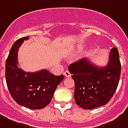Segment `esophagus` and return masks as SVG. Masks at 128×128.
<instances>
[{
    "label": "esophagus",
    "mask_w": 128,
    "mask_h": 128,
    "mask_svg": "<svg viewBox=\"0 0 128 128\" xmlns=\"http://www.w3.org/2000/svg\"><path fill=\"white\" fill-rule=\"evenodd\" d=\"M64 76H66V77H70V76H71V74H70V72L68 71V70L64 71Z\"/></svg>",
    "instance_id": "obj_1"
}]
</instances>
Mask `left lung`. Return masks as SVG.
Returning <instances> with one entry per match:
<instances>
[{
  "mask_svg": "<svg viewBox=\"0 0 128 128\" xmlns=\"http://www.w3.org/2000/svg\"><path fill=\"white\" fill-rule=\"evenodd\" d=\"M121 68L116 47L110 50L106 66H97L86 58L70 64L68 70L74 81V98L76 104L84 109H93L107 104L117 90Z\"/></svg>",
  "mask_w": 128,
  "mask_h": 128,
  "instance_id": "1",
  "label": "left lung"
}]
</instances>
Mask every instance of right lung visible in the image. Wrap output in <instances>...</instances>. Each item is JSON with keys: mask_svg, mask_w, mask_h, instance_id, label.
<instances>
[{"mask_svg": "<svg viewBox=\"0 0 128 128\" xmlns=\"http://www.w3.org/2000/svg\"><path fill=\"white\" fill-rule=\"evenodd\" d=\"M28 38H21L11 48L5 64V78L9 93L18 104L30 109H41L50 104L64 76H56L45 69L26 72L18 66V52L24 40Z\"/></svg>", "mask_w": 128, "mask_h": 128, "instance_id": "1", "label": "right lung"}]
</instances>
